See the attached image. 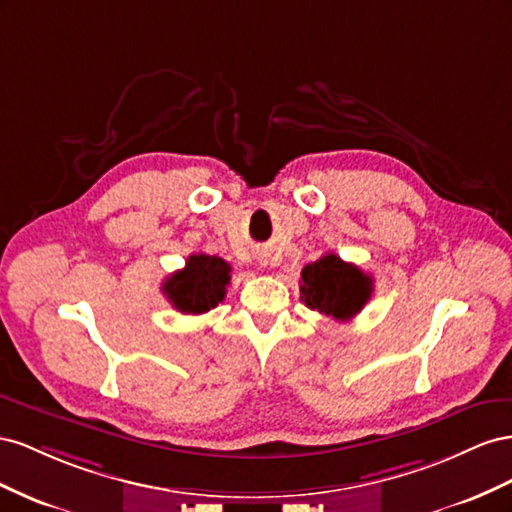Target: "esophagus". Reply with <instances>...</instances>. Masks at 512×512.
<instances>
[{"label":"esophagus","mask_w":512,"mask_h":512,"mask_svg":"<svg viewBox=\"0 0 512 512\" xmlns=\"http://www.w3.org/2000/svg\"><path fill=\"white\" fill-rule=\"evenodd\" d=\"M261 266H268V261H264V264H261Z\"/></svg>","instance_id":"obj_1"}]
</instances>
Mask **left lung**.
I'll list each match as a JSON object with an SVG mask.
<instances>
[{"label":"left lung","mask_w":512,"mask_h":512,"mask_svg":"<svg viewBox=\"0 0 512 512\" xmlns=\"http://www.w3.org/2000/svg\"><path fill=\"white\" fill-rule=\"evenodd\" d=\"M371 294V276L334 253H326L302 270V302L311 311H319L337 321H347L360 313L362 306L371 300Z\"/></svg>","instance_id":"left-lung-1"}]
</instances>
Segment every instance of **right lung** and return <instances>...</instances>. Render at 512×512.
Masks as SVG:
<instances>
[{"instance_id":"obj_1","label":"right lung","mask_w":512,"mask_h":512,"mask_svg":"<svg viewBox=\"0 0 512 512\" xmlns=\"http://www.w3.org/2000/svg\"><path fill=\"white\" fill-rule=\"evenodd\" d=\"M231 268L225 259L206 253L188 257L186 266L173 272L163 285L165 296L180 313H208L225 300V287L231 279Z\"/></svg>"}]
</instances>
